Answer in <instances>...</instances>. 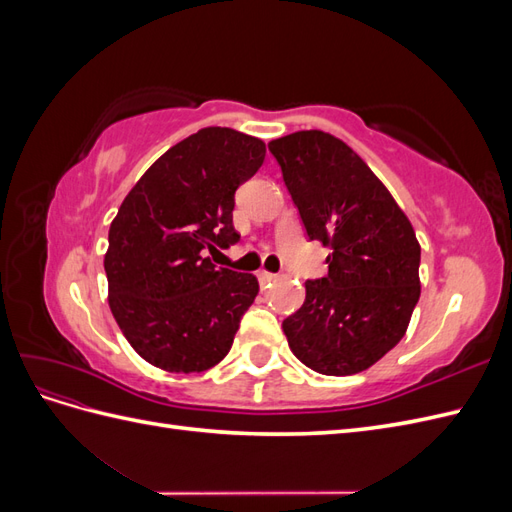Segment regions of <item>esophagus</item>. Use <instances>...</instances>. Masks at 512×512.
I'll return each mask as SVG.
<instances>
[{
    "mask_svg": "<svg viewBox=\"0 0 512 512\" xmlns=\"http://www.w3.org/2000/svg\"><path fill=\"white\" fill-rule=\"evenodd\" d=\"M277 280L275 273H269V271H258V282L260 284H271Z\"/></svg>",
    "mask_w": 512,
    "mask_h": 512,
    "instance_id": "esophagus-1",
    "label": "esophagus"
}]
</instances>
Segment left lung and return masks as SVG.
Wrapping results in <instances>:
<instances>
[{"instance_id":"obj_1","label":"left lung","mask_w":512,"mask_h":512,"mask_svg":"<svg viewBox=\"0 0 512 512\" xmlns=\"http://www.w3.org/2000/svg\"><path fill=\"white\" fill-rule=\"evenodd\" d=\"M309 239L329 247V273L305 282L282 322L288 346L324 376L365 371L399 344L421 297V245L384 183L344 143L301 130L269 143Z\"/></svg>"}]
</instances>
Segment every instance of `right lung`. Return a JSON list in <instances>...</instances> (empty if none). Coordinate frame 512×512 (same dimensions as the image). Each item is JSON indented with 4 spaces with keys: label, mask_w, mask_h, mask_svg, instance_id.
Segmentation results:
<instances>
[{
    "label": "right lung",
    "mask_w": 512,
    "mask_h": 512,
    "mask_svg": "<svg viewBox=\"0 0 512 512\" xmlns=\"http://www.w3.org/2000/svg\"><path fill=\"white\" fill-rule=\"evenodd\" d=\"M267 147L230 128H203L170 147L136 181L108 230V305L151 365L192 374L218 365L258 294L252 273L205 256L239 241L235 192Z\"/></svg>",
    "instance_id": "add662e5"
}]
</instances>
